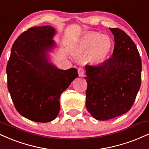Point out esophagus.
Masks as SVG:
<instances>
[{"label": "esophagus", "mask_w": 149, "mask_h": 149, "mask_svg": "<svg viewBox=\"0 0 149 149\" xmlns=\"http://www.w3.org/2000/svg\"><path fill=\"white\" fill-rule=\"evenodd\" d=\"M78 75H79L80 77H83L85 75V70L83 69V68H79L78 69Z\"/></svg>", "instance_id": "1"}]
</instances>
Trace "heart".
I'll return each instance as SVG.
<instances>
[{
  "instance_id": "b5f03b06",
  "label": "heart",
  "mask_w": 149,
  "mask_h": 149,
  "mask_svg": "<svg viewBox=\"0 0 149 149\" xmlns=\"http://www.w3.org/2000/svg\"><path fill=\"white\" fill-rule=\"evenodd\" d=\"M112 42L108 36L96 32H90L83 35L73 48L77 56L88 54V61L93 64H103L110 54Z\"/></svg>"
}]
</instances>
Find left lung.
I'll list each match as a JSON object with an SVG mask.
<instances>
[{
    "mask_svg": "<svg viewBox=\"0 0 149 149\" xmlns=\"http://www.w3.org/2000/svg\"><path fill=\"white\" fill-rule=\"evenodd\" d=\"M114 36L112 57L98 66H85L86 106L94 118L107 120L127 113L141 86V60L134 42L123 31Z\"/></svg>",
    "mask_w": 149,
    "mask_h": 149,
    "instance_id": "8db88e82",
    "label": "left lung"
}]
</instances>
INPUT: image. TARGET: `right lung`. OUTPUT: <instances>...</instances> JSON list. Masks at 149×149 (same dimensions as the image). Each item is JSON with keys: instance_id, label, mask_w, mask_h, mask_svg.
Segmentation results:
<instances>
[{"instance_id": "right-lung-1", "label": "right lung", "mask_w": 149, "mask_h": 149, "mask_svg": "<svg viewBox=\"0 0 149 149\" xmlns=\"http://www.w3.org/2000/svg\"><path fill=\"white\" fill-rule=\"evenodd\" d=\"M51 26H35L15 40L7 65L8 88L15 109L26 118L40 123L56 118L59 98L78 76L76 69H58L49 61L56 47Z\"/></svg>"}]
</instances>
